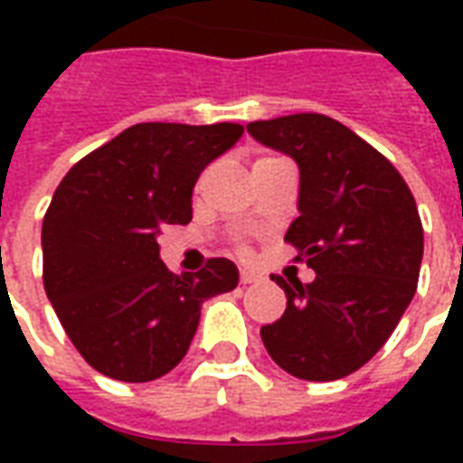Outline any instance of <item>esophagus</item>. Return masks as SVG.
Listing matches in <instances>:
<instances>
[{
  "mask_svg": "<svg viewBox=\"0 0 463 463\" xmlns=\"http://www.w3.org/2000/svg\"><path fill=\"white\" fill-rule=\"evenodd\" d=\"M258 280H260V275H258V272H252V270H242L241 272L242 285H250V282H258Z\"/></svg>",
  "mask_w": 463,
  "mask_h": 463,
  "instance_id": "34e87169",
  "label": "esophagus"
}]
</instances>
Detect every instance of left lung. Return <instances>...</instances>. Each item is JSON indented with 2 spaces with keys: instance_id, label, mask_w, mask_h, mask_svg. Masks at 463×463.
<instances>
[{
  "instance_id": "8db88e82",
  "label": "left lung",
  "mask_w": 463,
  "mask_h": 463,
  "mask_svg": "<svg viewBox=\"0 0 463 463\" xmlns=\"http://www.w3.org/2000/svg\"><path fill=\"white\" fill-rule=\"evenodd\" d=\"M248 133L300 168V215L285 241L315 270L305 285L272 275L288 307L262 327V345L292 377H347L382 349L417 292L424 231L414 195L382 153L330 116L252 121Z\"/></svg>"
}]
</instances>
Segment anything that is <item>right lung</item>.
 Instances as JSON below:
<instances>
[{"label": "right lung", "mask_w": 463, "mask_h": 463, "mask_svg": "<svg viewBox=\"0 0 463 463\" xmlns=\"http://www.w3.org/2000/svg\"><path fill=\"white\" fill-rule=\"evenodd\" d=\"M241 136V123H136L59 183L42 225L44 290L96 372L118 382L168 374L191 347L203 302L238 288L228 258L171 272L158 235L191 222L195 181Z\"/></svg>", "instance_id": "add662e5"}]
</instances>
